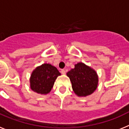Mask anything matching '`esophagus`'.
I'll return each mask as SVG.
<instances>
[{
	"mask_svg": "<svg viewBox=\"0 0 129 129\" xmlns=\"http://www.w3.org/2000/svg\"><path fill=\"white\" fill-rule=\"evenodd\" d=\"M60 72H61V74H64L66 73V71L64 70V69H61V71H60Z\"/></svg>",
	"mask_w": 129,
	"mask_h": 129,
	"instance_id": "34e87169",
	"label": "esophagus"
}]
</instances>
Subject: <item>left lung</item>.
I'll return each mask as SVG.
<instances>
[{"label":"left lung","mask_w":129,"mask_h":129,"mask_svg":"<svg viewBox=\"0 0 129 129\" xmlns=\"http://www.w3.org/2000/svg\"><path fill=\"white\" fill-rule=\"evenodd\" d=\"M72 83V90L78 96H87L96 90L98 84V74L91 67L82 62L75 64L74 69L67 72Z\"/></svg>","instance_id":"obj_1"}]
</instances>
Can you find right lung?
<instances>
[{
	"instance_id": "right-lung-1",
	"label": "right lung",
	"mask_w": 129,
	"mask_h": 129,
	"mask_svg": "<svg viewBox=\"0 0 129 129\" xmlns=\"http://www.w3.org/2000/svg\"><path fill=\"white\" fill-rule=\"evenodd\" d=\"M60 73L56 67L50 64H43L37 67L31 73L30 88L35 92L41 94L49 93L55 80Z\"/></svg>"
}]
</instances>
